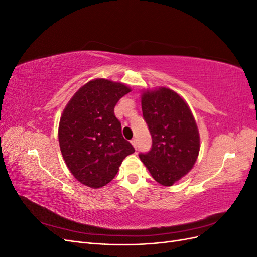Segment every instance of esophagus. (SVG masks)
<instances>
[{
	"label": "esophagus",
	"mask_w": 257,
	"mask_h": 257,
	"mask_svg": "<svg viewBox=\"0 0 257 257\" xmlns=\"http://www.w3.org/2000/svg\"><path fill=\"white\" fill-rule=\"evenodd\" d=\"M131 143H132V145H133V147L135 148V149H137V139L136 138H133L131 141Z\"/></svg>",
	"instance_id": "esophagus-1"
}]
</instances>
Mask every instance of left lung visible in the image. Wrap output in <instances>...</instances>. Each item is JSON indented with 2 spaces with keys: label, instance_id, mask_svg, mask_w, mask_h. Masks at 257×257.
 Returning a JSON list of instances; mask_svg holds the SVG:
<instances>
[{
  "label": "left lung",
  "instance_id": "1",
  "mask_svg": "<svg viewBox=\"0 0 257 257\" xmlns=\"http://www.w3.org/2000/svg\"><path fill=\"white\" fill-rule=\"evenodd\" d=\"M142 109L152 147L147 153H139V158L155 181L170 186L188 174L197 160L196 122L183 98L167 88L144 92Z\"/></svg>",
  "mask_w": 257,
  "mask_h": 257
}]
</instances>
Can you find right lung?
<instances>
[{
    "label": "right lung",
    "mask_w": 257,
    "mask_h": 257,
    "mask_svg": "<svg viewBox=\"0 0 257 257\" xmlns=\"http://www.w3.org/2000/svg\"><path fill=\"white\" fill-rule=\"evenodd\" d=\"M131 92L107 79L85 83L69 100L59 124V143L68 169L89 188L109 183L134 147L122 136L114 106Z\"/></svg>",
    "instance_id": "right-lung-1"
}]
</instances>
